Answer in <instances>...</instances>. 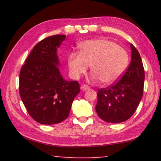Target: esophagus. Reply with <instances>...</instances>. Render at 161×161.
<instances>
[{"mask_svg": "<svg viewBox=\"0 0 161 161\" xmlns=\"http://www.w3.org/2000/svg\"><path fill=\"white\" fill-rule=\"evenodd\" d=\"M81 89H82L83 91H86L89 90V89H90V87H89V86L86 85V84H82V85L81 86Z\"/></svg>", "mask_w": 161, "mask_h": 161, "instance_id": "1", "label": "esophagus"}]
</instances>
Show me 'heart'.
<instances>
[{"label": "heart", "instance_id": "b5f03b06", "mask_svg": "<svg viewBox=\"0 0 161 161\" xmlns=\"http://www.w3.org/2000/svg\"><path fill=\"white\" fill-rule=\"evenodd\" d=\"M67 61L74 78L85 74L91 66L93 80L108 85L115 83L124 75L129 64V55L116 42L96 39L81 43L80 53L70 54Z\"/></svg>", "mask_w": 161, "mask_h": 161}]
</instances>
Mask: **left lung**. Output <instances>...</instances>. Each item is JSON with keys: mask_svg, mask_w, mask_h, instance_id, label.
Returning <instances> with one entry per match:
<instances>
[{"mask_svg": "<svg viewBox=\"0 0 161 161\" xmlns=\"http://www.w3.org/2000/svg\"><path fill=\"white\" fill-rule=\"evenodd\" d=\"M131 62L124 75L114 84L98 89L96 111L108 123H120L129 119L143 97L145 73L140 54L130 44Z\"/></svg>", "mask_w": 161, "mask_h": 161, "instance_id": "8db88e82", "label": "left lung"}]
</instances>
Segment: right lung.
<instances>
[{
  "instance_id": "right-lung-1",
  "label": "right lung",
  "mask_w": 161,
  "mask_h": 161,
  "mask_svg": "<svg viewBox=\"0 0 161 161\" xmlns=\"http://www.w3.org/2000/svg\"><path fill=\"white\" fill-rule=\"evenodd\" d=\"M65 37L56 35L40 41L20 72L21 99L32 118L41 124H55L66 119L80 92L78 81L64 80L58 67L57 50Z\"/></svg>"
}]
</instances>
